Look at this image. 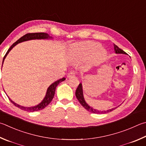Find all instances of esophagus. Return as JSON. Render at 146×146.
I'll list each match as a JSON object with an SVG mask.
<instances>
[{"mask_svg":"<svg viewBox=\"0 0 146 146\" xmlns=\"http://www.w3.org/2000/svg\"><path fill=\"white\" fill-rule=\"evenodd\" d=\"M75 73L74 72V71H71L70 73H69L68 74L67 76H68V78H70V77H72V76H75Z\"/></svg>","mask_w":146,"mask_h":146,"instance_id":"esophagus-1","label":"esophagus"}]
</instances>
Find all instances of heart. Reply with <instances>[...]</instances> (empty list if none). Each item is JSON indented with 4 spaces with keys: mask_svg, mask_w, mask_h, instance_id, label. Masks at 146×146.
Listing matches in <instances>:
<instances>
[{
    "mask_svg": "<svg viewBox=\"0 0 146 146\" xmlns=\"http://www.w3.org/2000/svg\"><path fill=\"white\" fill-rule=\"evenodd\" d=\"M106 52L100 44L92 41L76 43L71 47L69 58L72 62H79L90 59L94 63H100L105 59Z\"/></svg>",
    "mask_w": 146,
    "mask_h": 146,
    "instance_id": "1",
    "label": "heart"
}]
</instances>
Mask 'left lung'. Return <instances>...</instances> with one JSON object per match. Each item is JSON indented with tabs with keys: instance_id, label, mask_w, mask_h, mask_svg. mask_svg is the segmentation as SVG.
<instances>
[{
	"instance_id": "8db88e82",
	"label": "left lung",
	"mask_w": 146,
	"mask_h": 146,
	"mask_svg": "<svg viewBox=\"0 0 146 146\" xmlns=\"http://www.w3.org/2000/svg\"><path fill=\"white\" fill-rule=\"evenodd\" d=\"M113 46H114V51H115L116 54H127L125 52H124L123 50L119 48L117 45H115V44H113ZM75 95H76V98H77V100H78V102H80V104L82 106H83V107L86 108L87 110H88L89 112H91L92 113H99V114H100V113H106L110 112H111V111L115 110L116 108H117V107H115V108H112V109L101 111V110L94 109V108L90 107L89 105L87 104V103L86 102V101H85V100H84V95H83V89H82V85L81 83L78 85L77 89H76V90ZM118 107H119V106H118Z\"/></svg>"
}]
</instances>
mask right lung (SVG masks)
Wrapping results in <instances>:
<instances>
[{
    "label": "right lung",
    "mask_w": 146,
    "mask_h": 146,
    "mask_svg": "<svg viewBox=\"0 0 146 146\" xmlns=\"http://www.w3.org/2000/svg\"><path fill=\"white\" fill-rule=\"evenodd\" d=\"M50 38H52L51 36H50L48 34L46 33H36L26 34L25 35L22 36V38H20L19 39H18V40H17L15 42V43H13L12 45L11 46V47L8 49V50H7V52H6V55H4L3 61H2V64H3L5 58L6 57L7 55L8 54V53L10 52V50H11L15 46L17 45L18 43H22V42H23V41L32 40V39H50ZM65 79H66L65 78H62L61 79H59V80L55 81V82H54V83L50 85L48 88V89H47L46 96H45V97H44L43 100L42 101V102L39 103V104H38L36 106H34V107H22V106L18 105L17 103H16L14 102H13V101L11 100L9 98V99L10 100V102H11L13 105L23 110L27 111V112H34V111L41 110L45 108L46 106L48 105L49 103L52 102V99L54 98V97L56 87L58 86V85H59V83H60V82L65 80Z\"/></svg>",
    "instance_id": "1"
}]
</instances>
